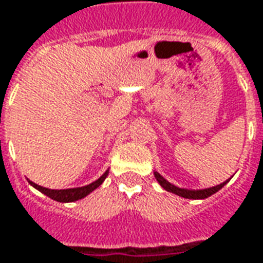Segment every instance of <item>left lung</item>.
Segmentation results:
<instances>
[{"mask_svg":"<svg viewBox=\"0 0 263 263\" xmlns=\"http://www.w3.org/2000/svg\"><path fill=\"white\" fill-rule=\"evenodd\" d=\"M155 178H157V181L159 182V185L162 186L163 189H166V191H170L172 194H176V195L182 196V198H188V199H205V198H208V196L214 195L215 192H218L219 189L225 185V183L229 181L228 179L227 182L221 183V185H216V186H212V188L208 189H202V191H188V189H182V188H176L175 185H172L165 178L159 175L158 172H155Z\"/></svg>","mask_w":263,"mask_h":263,"instance_id":"1","label":"left lung"}]
</instances>
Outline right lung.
I'll return each instance as SVG.
<instances>
[{
  "label": "right lung",
  "mask_w": 263,
  "mask_h": 263,
  "mask_svg": "<svg viewBox=\"0 0 263 263\" xmlns=\"http://www.w3.org/2000/svg\"><path fill=\"white\" fill-rule=\"evenodd\" d=\"M108 175V171H106L104 175L101 176L100 179H97L95 182L89 183L87 186H82V188H72V189H48V188H44V186H40V185H36V183L31 182L29 183L36 188L42 194H45L47 196H49L51 199H54V201L58 202H74L78 201V199H82L84 196H87L89 192H92L93 189H97L100 186L101 183L104 182V179Z\"/></svg>",
  "instance_id": "add662e5"
}]
</instances>
